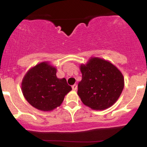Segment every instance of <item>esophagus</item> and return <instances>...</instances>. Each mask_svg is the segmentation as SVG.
<instances>
[{"label":"esophagus","mask_w":147,"mask_h":147,"mask_svg":"<svg viewBox=\"0 0 147 147\" xmlns=\"http://www.w3.org/2000/svg\"><path fill=\"white\" fill-rule=\"evenodd\" d=\"M72 90H77V84H74V85L72 86Z\"/></svg>","instance_id":"obj_1"}]
</instances>
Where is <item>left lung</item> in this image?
Here are the masks:
<instances>
[{
	"label": "left lung",
	"mask_w": 147,
	"mask_h": 147,
	"mask_svg": "<svg viewBox=\"0 0 147 147\" xmlns=\"http://www.w3.org/2000/svg\"><path fill=\"white\" fill-rule=\"evenodd\" d=\"M79 68L82 79L77 94L84 105L102 111L117 102L124 88V79L115 65L104 59L90 57Z\"/></svg>",
	"instance_id": "1"
}]
</instances>
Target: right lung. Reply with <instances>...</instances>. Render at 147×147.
I'll return each instance as SVG.
<instances>
[{
	"mask_svg": "<svg viewBox=\"0 0 147 147\" xmlns=\"http://www.w3.org/2000/svg\"><path fill=\"white\" fill-rule=\"evenodd\" d=\"M57 68L50 62L37 64L27 72L21 83L24 97L36 109L51 111L59 106L72 90L65 78H57Z\"/></svg>",
	"mask_w": 147,
	"mask_h": 147,
	"instance_id": "right-lung-1",
	"label": "right lung"
}]
</instances>
